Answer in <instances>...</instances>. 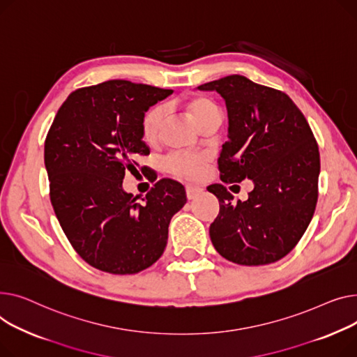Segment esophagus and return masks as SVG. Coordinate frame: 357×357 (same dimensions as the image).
I'll return each instance as SVG.
<instances>
[{"instance_id":"obj_1","label":"esophagus","mask_w":357,"mask_h":357,"mask_svg":"<svg viewBox=\"0 0 357 357\" xmlns=\"http://www.w3.org/2000/svg\"><path fill=\"white\" fill-rule=\"evenodd\" d=\"M202 192V187L195 184H185V196L187 199H195Z\"/></svg>"}]
</instances>
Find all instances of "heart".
<instances>
[{
    "label": "heart",
    "instance_id": "obj_1",
    "mask_svg": "<svg viewBox=\"0 0 357 357\" xmlns=\"http://www.w3.org/2000/svg\"><path fill=\"white\" fill-rule=\"evenodd\" d=\"M187 109L192 114L193 119L203 128L204 125L213 116L219 115L218 105L207 96L197 95L187 102ZM164 118L162 105H154L146 111L141 121V135L145 142L153 144L157 141L161 122ZM208 162V155L206 153H188V151H173L164 158V167L170 174L178 178L195 180L199 178Z\"/></svg>",
    "mask_w": 357,
    "mask_h": 357
}]
</instances>
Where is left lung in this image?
Segmentation results:
<instances>
[{"label": "left lung", "mask_w": 357, "mask_h": 357, "mask_svg": "<svg viewBox=\"0 0 357 357\" xmlns=\"http://www.w3.org/2000/svg\"><path fill=\"white\" fill-rule=\"evenodd\" d=\"M225 99L229 141L218 160L220 180L207 187L220 211L208 229L218 252L239 265L277 262L296 248L319 199L320 153L291 98L230 75L199 86ZM255 181L248 200L234 205L224 183Z\"/></svg>", "instance_id": "left-lung-1"}]
</instances>
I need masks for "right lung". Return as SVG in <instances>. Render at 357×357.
I'll list each match as a JSON object with an SVG mask.
<instances>
[{
    "label": "right lung",
    "mask_w": 357,
    "mask_h": 357,
    "mask_svg": "<svg viewBox=\"0 0 357 357\" xmlns=\"http://www.w3.org/2000/svg\"><path fill=\"white\" fill-rule=\"evenodd\" d=\"M172 93L128 80L80 88L47 132L45 164L56 218L77 255L99 271L128 275L151 266L187 202L183 184L155 181L157 174L142 202L122 188L125 172H137L138 158L150 154L141 135L144 114Z\"/></svg>",
    "instance_id": "add662e5"
}]
</instances>
